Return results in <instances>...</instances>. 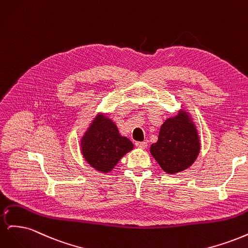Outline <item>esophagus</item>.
<instances>
[{"label": "esophagus", "mask_w": 248, "mask_h": 248, "mask_svg": "<svg viewBox=\"0 0 248 248\" xmlns=\"http://www.w3.org/2000/svg\"><path fill=\"white\" fill-rule=\"evenodd\" d=\"M136 146L138 148H140V149H146L148 144H147V141H137L136 142Z\"/></svg>", "instance_id": "34e87169"}]
</instances>
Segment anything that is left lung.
Here are the masks:
<instances>
[{
	"instance_id": "8db88e82",
	"label": "left lung",
	"mask_w": 248,
	"mask_h": 248,
	"mask_svg": "<svg viewBox=\"0 0 248 248\" xmlns=\"http://www.w3.org/2000/svg\"><path fill=\"white\" fill-rule=\"evenodd\" d=\"M201 151V140L190 114L181 108L160 127L158 140L150 153L167 174L174 175L190 168Z\"/></svg>"
}]
</instances>
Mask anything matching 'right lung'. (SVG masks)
I'll return each instance as SVG.
<instances>
[{
  "instance_id": "obj_1",
  "label": "right lung",
  "mask_w": 248,
  "mask_h": 248,
  "mask_svg": "<svg viewBox=\"0 0 248 248\" xmlns=\"http://www.w3.org/2000/svg\"><path fill=\"white\" fill-rule=\"evenodd\" d=\"M132 149V141L121 136L115 122L102 112L96 115L80 140L82 157L103 174L109 172Z\"/></svg>"
}]
</instances>
